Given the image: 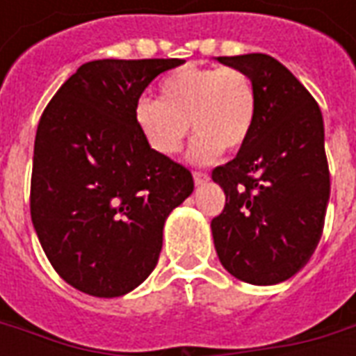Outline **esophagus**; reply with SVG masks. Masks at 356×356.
<instances>
[{
  "mask_svg": "<svg viewBox=\"0 0 356 356\" xmlns=\"http://www.w3.org/2000/svg\"><path fill=\"white\" fill-rule=\"evenodd\" d=\"M194 183H196V185L200 186V185H206V183H208L209 181V175L208 173H206V171H194Z\"/></svg>",
  "mask_w": 356,
  "mask_h": 356,
  "instance_id": "1",
  "label": "esophagus"
}]
</instances>
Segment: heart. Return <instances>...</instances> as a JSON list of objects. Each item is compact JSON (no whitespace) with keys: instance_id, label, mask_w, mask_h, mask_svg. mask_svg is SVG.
Here are the masks:
<instances>
[{"instance_id":"obj_1","label":"heart","mask_w":356,"mask_h":356,"mask_svg":"<svg viewBox=\"0 0 356 356\" xmlns=\"http://www.w3.org/2000/svg\"><path fill=\"white\" fill-rule=\"evenodd\" d=\"M158 89L160 101H137L135 124L160 156L181 152L191 122L196 137L188 156L194 163L213 162L223 148L234 152L250 140L257 95L244 70L188 65L168 74Z\"/></svg>"}]
</instances>
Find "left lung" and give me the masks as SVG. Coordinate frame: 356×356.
Masks as SVG:
<instances>
[{"mask_svg": "<svg viewBox=\"0 0 356 356\" xmlns=\"http://www.w3.org/2000/svg\"><path fill=\"white\" fill-rule=\"evenodd\" d=\"M217 60L252 78L257 110L250 140L211 173L227 196L211 221L213 244L234 278L273 286L305 267L322 236L330 200L322 112L276 58L250 53Z\"/></svg>", "mask_w": 356, "mask_h": 356, "instance_id": "1", "label": "left lung"}]
</instances>
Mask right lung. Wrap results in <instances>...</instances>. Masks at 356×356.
I'll use <instances>...</instances> for the list:
<instances>
[{"label": "right lung", "instance_id": "1", "mask_svg": "<svg viewBox=\"0 0 356 356\" xmlns=\"http://www.w3.org/2000/svg\"><path fill=\"white\" fill-rule=\"evenodd\" d=\"M181 58L81 65L43 110L30 213L53 268L76 290L120 298L148 278L163 223L193 194L185 165L160 156L135 124L148 83Z\"/></svg>", "mask_w": 356, "mask_h": 356}]
</instances>
